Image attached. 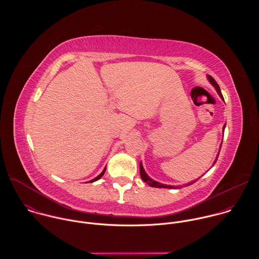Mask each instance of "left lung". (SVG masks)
Returning a JSON list of instances; mask_svg holds the SVG:
<instances>
[{"label":"left lung","mask_w":259,"mask_h":259,"mask_svg":"<svg viewBox=\"0 0 259 259\" xmlns=\"http://www.w3.org/2000/svg\"><path fill=\"white\" fill-rule=\"evenodd\" d=\"M208 80H209V82H210V83L215 87V89H216V91H217L218 95L221 97V99L224 100V96H223V94H221V92H220V88H219L218 84L216 83V81H215L211 76H208ZM225 127H226V125L224 126V130H225ZM220 147H221V145H220ZM218 155H219V153H218ZM218 155H217V157H216V159H215V161H214L213 165L216 163L217 158H218ZM139 167H140V168H139V170H140V177H141V179H142L144 182H146L147 184H149L150 187H152V188H163V189H174V188H175V187H172V186H167V184L160 183V182L155 181L154 179H152L149 175H147V174L145 173V171H144V169H143V166H142L141 162H140ZM192 183H194V181H193ZM192 183H191V182H190V183H188V186H190V184H192ZM178 188H180V187H176V189H178Z\"/></svg>","instance_id":"8db88e82"}]
</instances>
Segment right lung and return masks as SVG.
<instances>
[{"label":"right lung","mask_w":259,"mask_h":259,"mask_svg":"<svg viewBox=\"0 0 259 259\" xmlns=\"http://www.w3.org/2000/svg\"><path fill=\"white\" fill-rule=\"evenodd\" d=\"M105 169H106V168H104V169H103V171H102V172H101V173H100V174H99V175H98V176H97V177H95V178H94V179H92V180H90V181H89V182H94V181H96V180H98V179H100V178H101V177H102V176H103V174H104V172H105Z\"/></svg>","instance_id":"obj_1"}]
</instances>
